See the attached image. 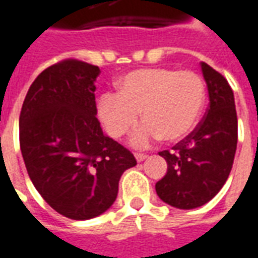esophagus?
Here are the masks:
<instances>
[{
	"label": "esophagus",
	"instance_id": "esophagus-1",
	"mask_svg": "<svg viewBox=\"0 0 258 258\" xmlns=\"http://www.w3.org/2000/svg\"><path fill=\"white\" fill-rule=\"evenodd\" d=\"M147 154H142V152H136V154H135V158H136L137 162H143L144 159H147Z\"/></svg>",
	"mask_w": 258,
	"mask_h": 258
}]
</instances>
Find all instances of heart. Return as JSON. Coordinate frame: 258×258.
<instances>
[{"mask_svg": "<svg viewBox=\"0 0 258 258\" xmlns=\"http://www.w3.org/2000/svg\"><path fill=\"white\" fill-rule=\"evenodd\" d=\"M205 96V82L195 71L142 69L118 82V93L101 96L97 112L114 139L127 135L140 112L144 122L132 135L133 146H147L159 137L173 143L188 136L197 125Z\"/></svg>", "mask_w": 258, "mask_h": 258, "instance_id": "1", "label": "heart"}]
</instances>
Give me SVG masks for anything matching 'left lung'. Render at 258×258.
I'll use <instances>...</instances> for the list:
<instances>
[{"mask_svg": "<svg viewBox=\"0 0 258 258\" xmlns=\"http://www.w3.org/2000/svg\"><path fill=\"white\" fill-rule=\"evenodd\" d=\"M209 92V108L184 140L172 151L159 152L168 172L155 184L159 198L177 209L208 204L223 188L234 163L238 118L234 92L223 75L201 63Z\"/></svg>", "mask_w": 258, "mask_h": 258, "instance_id": "left-lung-1", "label": "left lung"}]
</instances>
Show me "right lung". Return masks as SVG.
Here are the masks:
<instances>
[{"mask_svg":"<svg viewBox=\"0 0 258 258\" xmlns=\"http://www.w3.org/2000/svg\"><path fill=\"white\" fill-rule=\"evenodd\" d=\"M97 66L67 59L35 78L20 111L19 139L34 187L50 208L89 220L111 208L133 154L106 136L96 118Z\"/></svg>","mask_w":258,"mask_h":258,"instance_id":"1","label":"right lung"}]
</instances>
